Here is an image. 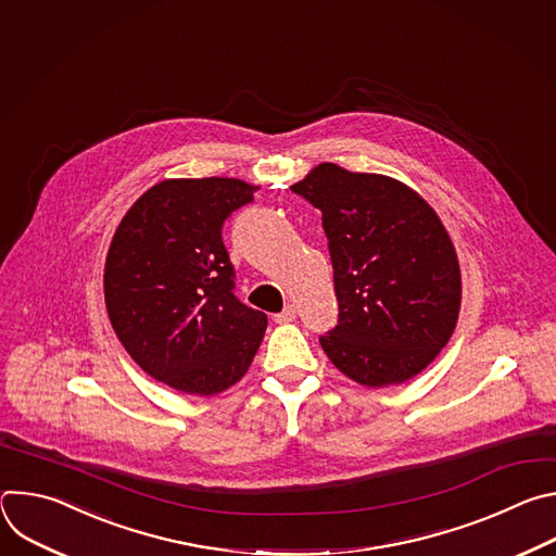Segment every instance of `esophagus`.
<instances>
[{
	"mask_svg": "<svg viewBox=\"0 0 556 556\" xmlns=\"http://www.w3.org/2000/svg\"><path fill=\"white\" fill-rule=\"evenodd\" d=\"M294 319H296L294 305H286L281 312L275 314V321H277V324H290V321H294Z\"/></svg>",
	"mask_w": 556,
	"mask_h": 556,
	"instance_id": "34e87169",
	"label": "esophagus"
}]
</instances>
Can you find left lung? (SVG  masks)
Listing matches in <instances>:
<instances>
[{"label":"left lung","mask_w":556,"mask_h":556,"mask_svg":"<svg viewBox=\"0 0 556 556\" xmlns=\"http://www.w3.org/2000/svg\"><path fill=\"white\" fill-rule=\"evenodd\" d=\"M321 211L339 301L319 337L328 358L367 387L405 382L448 343L462 281L435 211L403 182L332 163L292 187Z\"/></svg>","instance_id":"8db88e82"}]
</instances>
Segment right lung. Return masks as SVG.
Listing matches in <instances>:
<instances>
[{
	"instance_id": "obj_1",
	"label": "right lung",
	"mask_w": 556,
	"mask_h": 556,
	"mask_svg": "<svg viewBox=\"0 0 556 556\" xmlns=\"http://www.w3.org/2000/svg\"><path fill=\"white\" fill-rule=\"evenodd\" d=\"M235 178L165 180L118 224L105 262V305L129 356L178 391L213 395L240 380L268 316L235 296L222 240L232 211L253 202Z\"/></svg>"
}]
</instances>
